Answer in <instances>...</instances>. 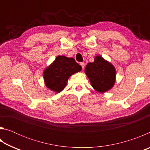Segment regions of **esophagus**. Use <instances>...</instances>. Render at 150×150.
Wrapping results in <instances>:
<instances>
[{"label":"esophagus","mask_w":150,"mask_h":150,"mask_svg":"<svg viewBox=\"0 0 150 150\" xmlns=\"http://www.w3.org/2000/svg\"><path fill=\"white\" fill-rule=\"evenodd\" d=\"M80 65H81V67H82V68H83V69H84L85 68V63L84 62H81V63H80Z\"/></svg>","instance_id":"obj_1"}]
</instances>
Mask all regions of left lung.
<instances>
[{
	"instance_id": "8db88e82",
	"label": "left lung",
	"mask_w": 150,
	"mask_h": 150,
	"mask_svg": "<svg viewBox=\"0 0 150 150\" xmlns=\"http://www.w3.org/2000/svg\"><path fill=\"white\" fill-rule=\"evenodd\" d=\"M85 72L92 87L100 93H105L113 87L116 71L114 66L101 56H96L93 63H88Z\"/></svg>"
}]
</instances>
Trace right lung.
<instances>
[{"label":"right lung","instance_id":"add662e5","mask_svg":"<svg viewBox=\"0 0 150 150\" xmlns=\"http://www.w3.org/2000/svg\"><path fill=\"white\" fill-rule=\"evenodd\" d=\"M82 67L73 57L57 56L44 73L45 84L54 92L60 93L67 85L71 75L80 71Z\"/></svg>","mask_w":150,"mask_h":150}]
</instances>
